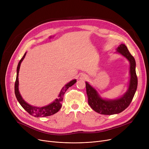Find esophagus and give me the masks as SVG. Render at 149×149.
I'll return each instance as SVG.
<instances>
[{
  "instance_id": "34e87169",
  "label": "esophagus",
  "mask_w": 149,
  "mask_h": 149,
  "mask_svg": "<svg viewBox=\"0 0 149 149\" xmlns=\"http://www.w3.org/2000/svg\"><path fill=\"white\" fill-rule=\"evenodd\" d=\"M80 77H81V79H86L88 77H87V75H86L83 74H81V75H80Z\"/></svg>"
}]
</instances>
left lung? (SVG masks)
<instances>
[{
  "label": "left lung",
  "mask_w": 149,
  "mask_h": 149,
  "mask_svg": "<svg viewBox=\"0 0 149 149\" xmlns=\"http://www.w3.org/2000/svg\"><path fill=\"white\" fill-rule=\"evenodd\" d=\"M116 52L124 57L130 63V79L128 88L122 96L115 99L104 98L94 88L88 81H86L88 104L93 111L102 115H113L123 112L130 104L137 89L138 79L134 57L130 54L127 46L124 44L120 45L116 48Z\"/></svg>",
  "instance_id": "1"
}]
</instances>
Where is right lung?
<instances>
[{"label": "right lung", "mask_w": 149, "mask_h": 149, "mask_svg": "<svg viewBox=\"0 0 149 149\" xmlns=\"http://www.w3.org/2000/svg\"><path fill=\"white\" fill-rule=\"evenodd\" d=\"M26 54V52L25 53L24 56H23L22 58L20 60L19 62V64L17 68V76H16V80H15V87H14V91H15V95L16 97V98L20 104L22 106V107L25 109V110L28 112L31 115H33L34 117H45L48 116H51L52 115H54L60 109L61 107V103L63 101V96L66 90L70 86H72L73 84H74L77 82V80L74 79L67 83L64 86V87H63L61 90L60 92V93L58 95V98H56L53 102L50 103L49 104L46 105L45 106L43 107H37V106H34L32 105H30L26 101L23 100L22 97L20 95V93L19 90V72L20 70V67L22 61L25 57V56Z\"/></svg>", "instance_id": "obj_1"}]
</instances>
